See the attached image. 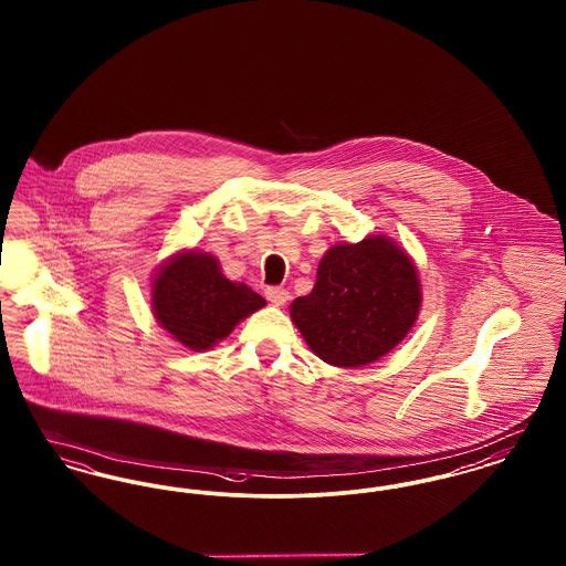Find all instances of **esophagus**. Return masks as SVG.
<instances>
[{"instance_id":"obj_1","label":"esophagus","mask_w":566,"mask_h":566,"mask_svg":"<svg viewBox=\"0 0 566 566\" xmlns=\"http://www.w3.org/2000/svg\"><path fill=\"white\" fill-rule=\"evenodd\" d=\"M265 296H268V301H270L271 305H284L289 298H291V293L286 291V289H282V286H270L268 291H265Z\"/></svg>"}]
</instances>
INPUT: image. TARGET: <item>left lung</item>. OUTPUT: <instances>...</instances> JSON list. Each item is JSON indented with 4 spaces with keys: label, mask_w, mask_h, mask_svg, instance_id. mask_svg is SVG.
Wrapping results in <instances>:
<instances>
[{
    "label": "left lung",
    "mask_w": 566,
    "mask_h": 566,
    "mask_svg": "<svg viewBox=\"0 0 566 566\" xmlns=\"http://www.w3.org/2000/svg\"><path fill=\"white\" fill-rule=\"evenodd\" d=\"M420 303L411 259L386 235H374L326 250L312 293L296 296L291 316L318 358L352 369L399 346Z\"/></svg>",
    "instance_id": "1"
}]
</instances>
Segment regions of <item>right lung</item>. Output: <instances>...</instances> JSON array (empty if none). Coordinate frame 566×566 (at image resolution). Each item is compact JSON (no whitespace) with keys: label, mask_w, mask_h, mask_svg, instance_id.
Instances as JSON below:
<instances>
[{"label":"right lung","mask_w":566,"mask_h":566,"mask_svg":"<svg viewBox=\"0 0 566 566\" xmlns=\"http://www.w3.org/2000/svg\"><path fill=\"white\" fill-rule=\"evenodd\" d=\"M263 305V296L224 277L214 256L199 250L174 254L153 280L157 323L195 352L216 346Z\"/></svg>","instance_id":"1"}]
</instances>
